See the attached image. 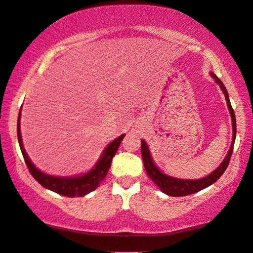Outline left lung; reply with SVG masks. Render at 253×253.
Wrapping results in <instances>:
<instances>
[{
	"label": "left lung",
	"instance_id": "left-lung-1",
	"mask_svg": "<svg viewBox=\"0 0 253 253\" xmlns=\"http://www.w3.org/2000/svg\"><path fill=\"white\" fill-rule=\"evenodd\" d=\"M211 76H213L215 82L220 85L222 91H223V93H224L225 100H227L229 111H230V114H231L232 129H234V136H232V142H231L230 149H229V153L227 154V156H225L223 162L221 163V166L218 167L216 170L213 171L210 176L201 178V179H197V180L177 179V178L167 176V174L161 172V171L158 170V168L155 166L153 160H151V156H150L149 149H148L147 143L144 142V140L141 141V154H142L143 164H144V168H146L148 176H149L150 179L161 188L162 192H164V193L168 195H171V197H184V195H188V194L195 193V192H199L201 190H204V188L208 187L210 185L214 184L215 181H216L218 178L223 174L225 169H227L229 166V162H230L232 150H234L235 139H236V118H235L234 110H232V107H231L230 100H229V96H228V91H227V89H225L224 84L222 83V81L218 79L216 75L211 74Z\"/></svg>",
	"mask_w": 253,
	"mask_h": 253
}]
</instances>
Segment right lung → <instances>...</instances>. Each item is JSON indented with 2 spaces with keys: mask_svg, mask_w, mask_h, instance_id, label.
I'll use <instances>...</instances> for the list:
<instances>
[{
  "mask_svg": "<svg viewBox=\"0 0 253 253\" xmlns=\"http://www.w3.org/2000/svg\"><path fill=\"white\" fill-rule=\"evenodd\" d=\"M19 119H21V111L18 113V120H17V136H18L19 147H21L23 157H24L25 164L28 167L30 173L32 177L42 185V186L48 188V190L55 192V193L65 195V197H83L93 190H96L100 181H103L104 178L106 177L107 171L111 167V162L114 155H116L118 148H119L121 141H123L125 134L117 137L116 140L112 141L109 146L105 148L102 156H100L98 163L93 168L91 171L79 177H70V178H62V177H54L45 174L42 171L37 169L30 161L28 154L25 153L24 147L22 142L21 128H19Z\"/></svg>",
  "mask_w": 253,
  "mask_h": 253,
  "instance_id": "obj_1",
  "label": "right lung"
}]
</instances>
